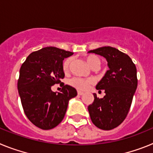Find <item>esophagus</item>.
Segmentation results:
<instances>
[{"instance_id":"esophagus-1","label":"esophagus","mask_w":153,"mask_h":153,"mask_svg":"<svg viewBox=\"0 0 153 153\" xmlns=\"http://www.w3.org/2000/svg\"><path fill=\"white\" fill-rule=\"evenodd\" d=\"M77 93H78V95H79V96H82V95H83V92H82V91H78Z\"/></svg>"}]
</instances>
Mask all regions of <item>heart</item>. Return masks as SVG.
Wrapping results in <instances>:
<instances>
[{
	"mask_svg": "<svg viewBox=\"0 0 153 153\" xmlns=\"http://www.w3.org/2000/svg\"><path fill=\"white\" fill-rule=\"evenodd\" d=\"M72 58H67L63 63V69L65 72H67L70 70V65L72 63ZM86 63L92 69L99 68L101 65V60L98 56L95 55H89L86 57ZM69 83L76 89L79 90H86L90 87V86L93 83V80L91 79H85L79 77H74L69 81Z\"/></svg>",
	"mask_w": 153,
	"mask_h": 153,
	"instance_id": "heart-1",
	"label": "heart"
}]
</instances>
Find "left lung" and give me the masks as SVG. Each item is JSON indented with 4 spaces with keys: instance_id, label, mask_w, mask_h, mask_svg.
Returning a JSON list of instances; mask_svg holds the SVG:
<instances>
[{
    "instance_id": "left-lung-1",
    "label": "left lung",
    "mask_w": 153,
    "mask_h": 153,
    "mask_svg": "<svg viewBox=\"0 0 153 153\" xmlns=\"http://www.w3.org/2000/svg\"><path fill=\"white\" fill-rule=\"evenodd\" d=\"M103 56L109 70L96 86L106 95L99 99L93 93L94 101L88 106L92 122L103 130H110L123 122L129 113L137 88L136 67L129 56L112 47L90 51Z\"/></svg>"
}]
</instances>
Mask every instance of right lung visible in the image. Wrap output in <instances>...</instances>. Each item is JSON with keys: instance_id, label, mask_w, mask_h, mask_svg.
I'll return each instance as SVG.
<instances>
[{"instance_id": "obj_1", "label": "right lung", "mask_w": 153, "mask_h": 153, "mask_svg": "<svg viewBox=\"0 0 153 153\" xmlns=\"http://www.w3.org/2000/svg\"><path fill=\"white\" fill-rule=\"evenodd\" d=\"M74 53L47 47L31 53L20 69L17 90L23 109L33 125L44 130L60 124L70 100L77 95L74 87L64 85L60 93L51 86L64 77L63 60Z\"/></svg>"}]
</instances>
